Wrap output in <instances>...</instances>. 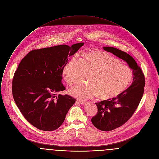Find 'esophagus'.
Masks as SVG:
<instances>
[{"mask_svg": "<svg viewBox=\"0 0 159 159\" xmlns=\"http://www.w3.org/2000/svg\"><path fill=\"white\" fill-rule=\"evenodd\" d=\"M76 102L80 104H84L86 102V101L85 100H82V99H76Z\"/></svg>", "mask_w": 159, "mask_h": 159, "instance_id": "34e87169", "label": "esophagus"}]
</instances>
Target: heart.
I'll return each instance as SVG.
<instances>
[{"mask_svg": "<svg viewBox=\"0 0 159 159\" xmlns=\"http://www.w3.org/2000/svg\"><path fill=\"white\" fill-rule=\"evenodd\" d=\"M94 69L90 76V83L78 84L69 90L70 95L84 99L98 95L102 99H111L124 92L131 83L133 71L127 64L102 51L93 50L84 54ZM77 57L74 55L64 65L62 76L69 84L74 83L72 70Z\"/></svg>", "mask_w": 159, "mask_h": 159, "instance_id": "obj_1", "label": "heart"}]
</instances>
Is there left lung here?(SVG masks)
Wrapping results in <instances>:
<instances>
[{"mask_svg":"<svg viewBox=\"0 0 159 159\" xmlns=\"http://www.w3.org/2000/svg\"><path fill=\"white\" fill-rule=\"evenodd\" d=\"M103 49L125 61L133 71L132 84L127 89L116 98L95 103L98 112L92 122L96 128L108 131L122 126L132 116L142 98L145 80L142 69L131 55L113 47Z\"/></svg>","mask_w":159,"mask_h":159,"instance_id":"left-lung-1","label":"left lung"}]
</instances>
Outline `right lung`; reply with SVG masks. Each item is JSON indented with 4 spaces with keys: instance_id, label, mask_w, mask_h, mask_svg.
<instances>
[{
    "instance_id": "add662e5",
    "label": "right lung",
    "mask_w": 159,
    "mask_h": 159,
    "mask_svg": "<svg viewBox=\"0 0 159 159\" xmlns=\"http://www.w3.org/2000/svg\"><path fill=\"white\" fill-rule=\"evenodd\" d=\"M84 44H61L35 49L19 64L12 80L14 101L22 115L37 128L51 131L63 123L75 99L59 95L64 90L62 69L68 58Z\"/></svg>"
}]
</instances>
